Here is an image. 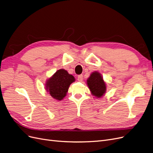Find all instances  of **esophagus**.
I'll return each instance as SVG.
<instances>
[{
    "instance_id": "obj_1",
    "label": "esophagus",
    "mask_w": 153,
    "mask_h": 153,
    "mask_svg": "<svg viewBox=\"0 0 153 153\" xmlns=\"http://www.w3.org/2000/svg\"><path fill=\"white\" fill-rule=\"evenodd\" d=\"M82 79H83V76H82V75H79V76H78V77H77V80H78V81H79V82L82 81Z\"/></svg>"
}]
</instances>
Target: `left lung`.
Wrapping results in <instances>:
<instances>
[{"label":"left lung","instance_id":"left-lung-1","mask_svg":"<svg viewBox=\"0 0 153 153\" xmlns=\"http://www.w3.org/2000/svg\"><path fill=\"white\" fill-rule=\"evenodd\" d=\"M87 85L91 94L97 98H101L106 91V84L98 72H93L87 79Z\"/></svg>","mask_w":153,"mask_h":153}]
</instances>
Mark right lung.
I'll list each match as a JSON object with an SVG mask.
<instances>
[{
    "mask_svg": "<svg viewBox=\"0 0 153 153\" xmlns=\"http://www.w3.org/2000/svg\"><path fill=\"white\" fill-rule=\"evenodd\" d=\"M74 81V77L62 68L47 80L46 90L53 98L62 100L67 95L71 84Z\"/></svg>",
    "mask_w": 153,
    "mask_h": 153,
    "instance_id": "right-lung-1",
    "label": "right lung"
}]
</instances>
